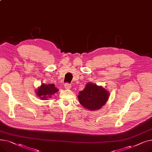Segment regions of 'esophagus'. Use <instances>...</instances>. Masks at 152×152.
I'll return each instance as SVG.
<instances>
[{
    "mask_svg": "<svg viewBox=\"0 0 152 152\" xmlns=\"http://www.w3.org/2000/svg\"><path fill=\"white\" fill-rule=\"evenodd\" d=\"M65 87V88L66 89H69L71 87V84H69V83H66V84H65V86H64Z\"/></svg>",
    "mask_w": 152,
    "mask_h": 152,
    "instance_id": "esophagus-1",
    "label": "esophagus"
}]
</instances>
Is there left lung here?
Returning <instances> with one entry per match:
<instances>
[{
  "instance_id": "1",
  "label": "left lung",
  "mask_w": 152,
  "mask_h": 152,
  "mask_svg": "<svg viewBox=\"0 0 152 152\" xmlns=\"http://www.w3.org/2000/svg\"><path fill=\"white\" fill-rule=\"evenodd\" d=\"M78 99L81 104L89 110H95L101 108L105 104L109 94L102 86L88 83L85 88L79 92Z\"/></svg>"
}]
</instances>
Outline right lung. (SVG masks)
Listing matches in <instances>:
<instances>
[{
    "instance_id": "1",
    "label": "right lung",
    "mask_w": 152,
    "mask_h": 152,
    "mask_svg": "<svg viewBox=\"0 0 152 152\" xmlns=\"http://www.w3.org/2000/svg\"><path fill=\"white\" fill-rule=\"evenodd\" d=\"M58 89L56 88L55 85L53 84L49 85L42 84L41 86L37 89L36 94L41 99L46 100V98L51 97V95L58 92Z\"/></svg>"
}]
</instances>
